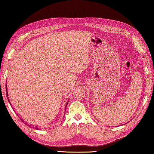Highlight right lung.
<instances>
[{
	"mask_svg": "<svg viewBox=\"0 0 154 154\" xmlns=\"http://www.w3.org/2000/svg\"><path fill=\"white\" fill-rule=\"evenodd\" d=\"M5 88H6V95H7V96H8V88H7V84H6V86H5ZM8 99L9 102H10V104H11V103H10V100H9V97L8 98ZM68 102L66 103V106H67V105H68ZM21 121H22V122H24V120H22V119H21ZM25 124H26V125L29 126V127H30L31 128H33V126H32V125H27V124L26 122L25 123ZM34 128H35V129H37V130L38 129V127H34Z\"/></svg>",
	"mask_w": 154,
	"mask_h": 154,
	"instance_id": "right-lung-1",
	"label": "right lung"
}]
</instances>
